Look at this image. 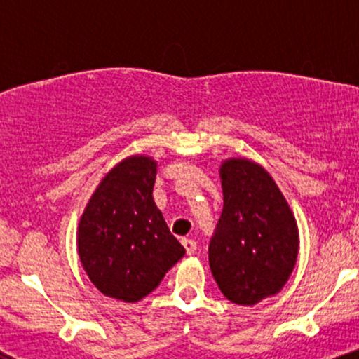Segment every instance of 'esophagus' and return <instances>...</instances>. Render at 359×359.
Returning a JSON list of instances; mask_svg holds the SVG:
<instances>
[{
	"label": "esophagus",
	"mask_w": 359,
	"mask_h": 359,
	"mask_svg": "<svg viewBox=\"0 0 359 359\" xmlns=\"http://www.w3.org/2000/svg\"><path fill=\"white\" fill-rule=\"evenodd\" d=\"M182 245H184L185 251H187V255H194V253H196L197 245H196V241L191 240V238H184V240H182Z\"/></svg>",
	"instance_id": "34e87169"
}]
</instances>
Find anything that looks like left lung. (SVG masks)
<instances>
[{"instance_id":"left-lung-1","label":"left lung","mask_w":359,"mask_h":359,"mask_svg":"<svg viewBox=\"0 0 359 359\" xmlns=\"http://www.w3.org/2000/svg\"><path fill=\"white\" fill-rule=\"evenodd\" d=\"M222 212L209 266L226 299L255 306L278 294L294 271L299 228L273 177L248 158H226L219 167Z\"/></svg>"}]
</instances>
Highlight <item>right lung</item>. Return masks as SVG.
<instances>
[{"label": "right lung", "instance_id": "add662e5", "mask_svg": "<svg viewBox=\"0 0 359 359\" xmlns=\"http://www.w3.org/2000/svg\"><path fill=\"white\" fill-rule=\"evenodd\" d=\"M156 160L131 155L90 196L77 226L82 266L101 294L138 302L185 255L154 201Z\"/></svg>", "mask_w": 359, "mask_h": 359}]
</instances>
